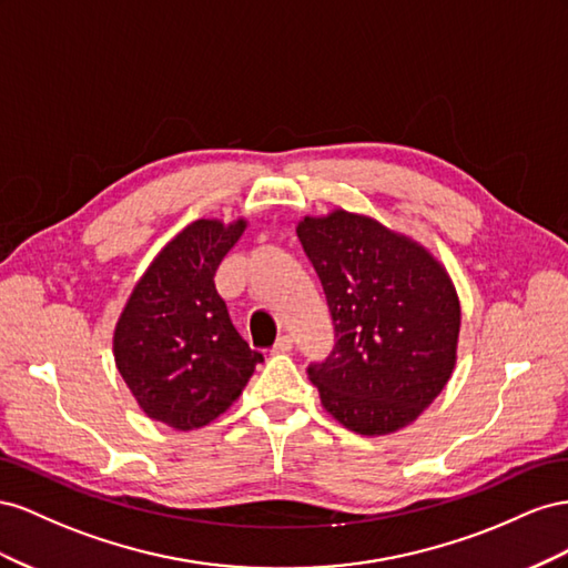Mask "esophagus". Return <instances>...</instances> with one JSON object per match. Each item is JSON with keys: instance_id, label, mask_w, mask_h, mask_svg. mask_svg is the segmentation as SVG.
I'll return each instance as SVG.
<instances>
[{"instance_id": "1", "label": "esophagus", "mask_w": 568, "mask_h": 568, "mask_svg": "<svg viewBox=\"0 0 568 568\" xmlns=\"http://www.w3.org/2000/svg\"><path fill=\"white\" fill-rule=\"evenodd\" d=\"M290 349H293V337H290V335H281L278 339H275V345L271 347L273 354H285Z\"/></svg>"}]
</instances>
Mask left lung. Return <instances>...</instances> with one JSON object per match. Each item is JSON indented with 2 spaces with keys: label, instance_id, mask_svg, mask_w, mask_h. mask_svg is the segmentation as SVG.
<instances>
[{
  "label": "left lung",
  "instance_id": "8db88e82",
  "mask_svg": "<svg viewBox=\"0 0 568 568\" xmlns=\"http://www.w3.org/2000/svg\"><path fill=\"white\" fill-rule=\"evenodd\" d=\"M297 237L318 273L335 347L306 374L345 428L387 435L443 393L457 364L462 306L445 266L376 219L335 209Z\"/></svg>",
  "mask_w": 568,
  "mask_h": 568
}]
</instances>
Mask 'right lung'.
Listing matches in <instances>:
<instances>
[{"mask_svg":"<svg viewBox=\"0 0 568 568\" xmlns=\"http://www.w3.org/2000/svg\"><path fill=\"white\" fill-rule=\"evenodd\" d=\"M245 229V219L190 223L142 273L113 331V359L140 409L175 430L212 424L264 362L214 285Z\"/></svg>","mask_w":568,"mask_h":568,"instance_id":"add662e5","label":"right lung"}]
</instances>
